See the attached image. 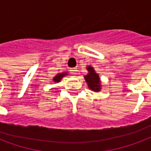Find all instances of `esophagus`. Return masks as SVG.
Instances as JSON below:
<instances>
[{
  "mask_svg": "<svg viewBox=\"0 0 151 151\" xmlns=\"http://www.w3.org/2000/svg\"><path fill=\"white\" fill-rule=\"evenodd\" d=\"M70 71H71V73L72 75H76V73H77V68H71Z\"/></svg>",
  "mask_w": 151,
  "mask_h": 151,
  "instance_id": "obj_1",
  "label": "esophagus"
}]
</instances>
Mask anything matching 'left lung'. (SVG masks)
Wrapping results in <instances>:
<instances>
[{"instance_id":"8db88e82","label":"left lung","mask_w":151,"mask_h":151,"mask_svg":"<svg viewBox=\"0 0 151 151\" xmlns=\"http://www.w3.org/2000/svg\"><path fill=\"white\" fill-rule=\"evenodd\" d=\"M88 71L89 73L84 76V79L88 84L89 88L95 92H99L101 90V81L98 74H96L94 69L92 67H88Z\"/></svg>"}]
</instances>
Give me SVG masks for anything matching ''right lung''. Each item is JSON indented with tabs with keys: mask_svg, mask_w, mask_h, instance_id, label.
Returning a JSON list of instances; mask_svg holds the SVG:
<instances>
[{
	"mask_svg": "<svg viewBox=\"0 0 151 151\" xmlns=\"http://www.w3.org/2000/svg\"><path fill=\"white\" fill-rule=\"evenodd\" d=\"M66 74H67V73H61V74L57 75V76H55L54 77L53 80H54L55 82H59V81H60V80L62 79V77H63L64 76H66Z\"/></svg>",
	"mask_w": 151,
	"mask_h": 151,
	"instance_id": "add662e5",
	"label": "right lung"
}]
</instances>
